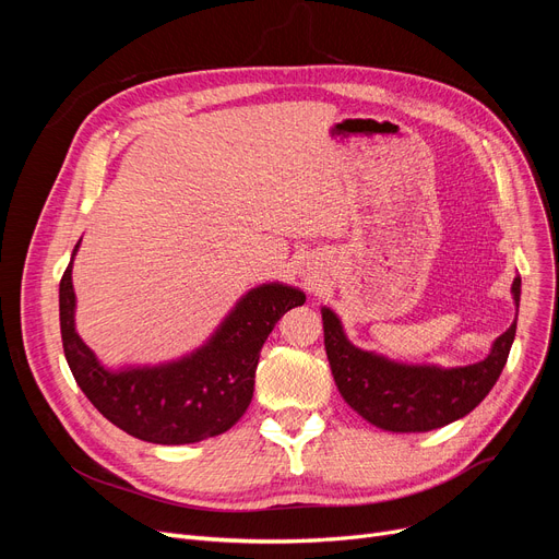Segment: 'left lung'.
<instances>
[{
	"instance_id": "8db88e82",
	"label": "left lung",
	"mask_w": 559,
	"mask_h": 559,
	"mask_svg": "<svg viewBox=\"0 0 559 559\" xmlns=\"http://www.w3.org/2000/svg\"><path fill=\"white\" fill-rule=\"evenodd\" d=\"M513 298L520 306V277L513 282ZM321 319L331 373L343 399L370 425L396 433L431 431L468 415L499 380L515 337L513 321L478 364L405 366L354 347L329 308L321 310Z\"/></svg>"
}]
</instances>
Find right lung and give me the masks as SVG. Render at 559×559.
<instances>
[{"instance_id":"obj_1","label":"right lung","mask_w":559,"mask_h":559,"mask_svg":"<svg viewBox=\"0 0 559 559\" xmlns=\"http://www.w3.org/2000/svg\"><path fill=\"white\" fill-rule=\"evenodd\" d=\"M76 249L79 245L74 253ZM302 302L306 296L292 286L263 284L235 306L212 341L191 357L111 373L74 331L70 261L60 280L62 349L81 392L111 425L146 443H198L228 431L245 415L263 343L280 317Z\"/></svg>"}]
</instances>
